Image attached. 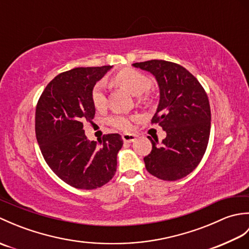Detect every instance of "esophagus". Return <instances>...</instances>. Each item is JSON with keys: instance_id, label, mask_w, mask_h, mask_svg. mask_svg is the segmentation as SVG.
Segmentation results:
<instances>
[{"instance_id": "obj_1", "label": "esophagus", "mask_w": 249, "mask_h": 249, "mask_svg": "<svg viewBox=\"0 0 249 249\" xmlns=\"http://www.w3.org/2000/svg\"><path fill=\"white\" fill-rule=\"evenodd\" d=\"M122 139H123L124 142L130 143V142H134L136 140V135H134V134H123V135H122Z\"/></svg>"}]
</instances>
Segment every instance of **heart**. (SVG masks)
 <instances>
[{
  "label": "heart",
  "instance_id": "1",
  "mask_svg": "<svg viewBox=\"0 0 249 249\" xmlns=\"http://www.w3.org/2000/svg\"><path fill=\"white\" fill-rule=\"evenodd\" d=\"M111 82L115 86L124 88L133 95L138 96L141 103H146L149 100V95L146 91L152 86L151 78L134 68H124L111 77ZM92 103L97 110H102L107 105V97L105 93L104 83L98 82L92 89ZM134 116L116 112L110 115L107 123L112 127L120 130H129L133 127Z\"/></svg>",
  "mask_w": 249,
  "mask_h": 249
}]
</instances>
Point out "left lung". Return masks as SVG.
I'll return each mask as SVG.
<instances>
[{"mask_svg":"<svg viewBox=\"0 0 249 249\" xmlns=\"http://www.w3.org/2000/svg\"><path fill=\"white\" fill-rule=\"evenodd\" d=\"M150 71L160 86V99L151 121L166 131L145 156L146 170L163 181H177L193 172L206 151L211 131V108L203 87L186 68L173 62L151 60L134 63Z\"/></svg>","mask_w":249,"mask_h":249,"instance_id":"obj_1","label":"left lung"}]
</instances>
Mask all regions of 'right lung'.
I'll return each mask as SVG.
<instances>
[{"mask_svg":"<svg viewBox=\"0 0 249 249\" xmlns=\"http://www.w3.org/2000/svg\"><path fill=\"white\" fill-rule=\"evenodd\" d=\"M112 66L77 67L47 84L36 105L35 134L47 165L62 181L79 189L102 187L116 171L123 145L119 134L89 141L83 122H92V89Z\"/></svg>","mask_w":249,"mask_h":249,"instance_id":"obj_1","label":"right lung"}]
</instances>
